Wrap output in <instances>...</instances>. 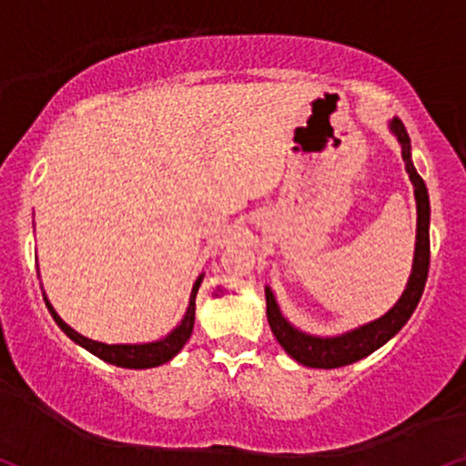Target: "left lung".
I'll return each instance as SVG.
<instances>
[{"label": "left lung", "mask_w": 466, "mask_h": 466, "mask_svg": "<svg viewBox=\"0 0 466 466\" xmlns=\"http://www.w3.org/2000/svg\"><path fill=\"white\" fill-rule=\"evenodd\" d=\"M389 127L398 137L401 147V159L406 164L412 186H415V200H417V242H415V259H412V272L406 285L404 294L393 309H389L382 318L370 321V324L359 326V329L343 332L337 337H315L307 332L294 329L280 313L277 298L272 289L266 287V307H268V321L277 341L291 359H296L300 365L318 367V370H335V367L352 365L356 360L365 359L378 348H382L389 339L398 335L401 326L410 319L412 311L421 300L423 287L428 280L430 269V198L428 187L423 183L419 172L415 170L410 157V137L406 131L404 123L400 118H393Z\"/></svg>", "instance_id": "left-lung-1"}]
</instances>
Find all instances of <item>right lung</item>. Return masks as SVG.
<instances>
[{"instance_id": "obj_1", "label": "right lung", "mask_w": 466, "mask_h": 466, "mask_svg": "<svg viewBox=\"0 0 466 466\" xmlns=\"http://www.w3.org/2000/svg\"><path fill=\"white\" fill-rule=\"evenodd\" d=\"M200 280H203V274H200V277L197 279V283H194V287H192L187 311H186V315H183L181 324L177 326V329L172 330L168 337L159 339V341H153V343H134V346H129V343H114V346H107V343L93 341V339L75 332L71 326L66 324V321H62V318L56 313V309L51 307V302L47 300V298H45V304H47L51 318L56 319V324L66 332V337H71L75 343H79V346L88 350V352L99 356L101 360H106V363H112L116 367H127V370H148V367H157V365L168 363L172 356L179 354L181 348L187 343V339H189V335H192V329H194V313H197V291L200 287Z\"/></svg>"}]
</instances>
